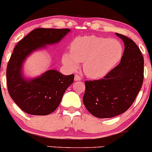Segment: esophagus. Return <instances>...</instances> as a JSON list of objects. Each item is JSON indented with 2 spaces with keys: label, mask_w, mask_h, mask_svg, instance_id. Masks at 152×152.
I'll return each mask as SVG.
<instances>
[{
  "label": "esophagus",
  "mask_w": 152,
  "mask_h": 152,
  "mask_svg": "<svg viewBox=\"0 0 152 152\" xmlns=\"http://www.w3.org/2000/svg\"><path fill=\"white\" fill-rule=\"evenodd\" d=\"M74 80H75V81H81V77H80V76H78V75H75Z\"/></svg>",
  "instance_id": "1"
}]
</instances>
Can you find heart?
<instances>
[{"instance_id": "heart-1", "label": "heart", "mask_w": 152, "mask_h": 152, "mask_svg": "<svg viewBox=\"0 0 152 152\" xmlns=\"http://www.w3.org/2000/svg\"><path fill=\"white\" fill-rule=\"evenodd\" d=\"M71 53H66L64 63L76 69L78 62H83V69L88 77L98 79L112 70L121 61L123 46L116 39L96 36L75 38L71 43Z\"/></svg>"}]
</instances>
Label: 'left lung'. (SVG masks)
<instances>
[{
	"label": "left lung",
	"instance_id": "1",
	"mask_svg": "<svg viewBox=\"0 0 152 152\" xmlns=\"http://www.w3.org/2000/svg\"><path fill=\"white\" fill-rule=\"evenodd\" d=\"M116 35L124 43L121 62L102 79L85 81L83 104L93 116L101 118L124 113L134 103L144 80V58L139 48L131 38Z\"/></svg>",
	"mask_w": 152,
	"mask_h": 152
}]
</instances>
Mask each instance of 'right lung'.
Here are the masks:
<instances>
[{
  "label": "right lung",
  "instance_id": "obj_1",
  "mask_svg": "<svg viewBox=\"0 0 152 152\" xmlns=\"http://www.w3.org/2000/svg\"><path fill=\"white\" fill-rule=\"evenodd\" d=\"M70 29L36 28L15 46L6 70L7 86L10 97L27 114L44 116L59 106L64 92L74 82V75L65 76L56 70H48L40 76L26 78L23 65L33 52L47 45L60 42Z\"/></svg>",
  "mask_w": 152,
  "mask_h": 152
}]
</instances>
